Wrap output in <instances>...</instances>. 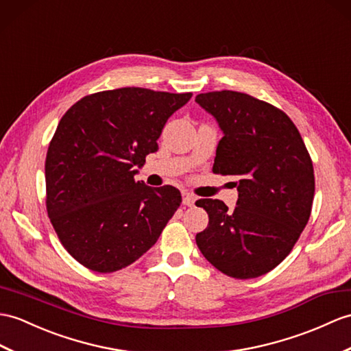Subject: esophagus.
Returning <instances> with one entry per match:
<instances>
[{"instance_id":"obj_1","label":"esophagus","mask_w":351,"mask_h":351,"mask_svg":"<svg viewBox=\"0 0 351 351\" xmlns=\"http://www.w3.org/2000/svg\"><path fill=\"white\" fill-rule=\"evenodd\" d=\"M194 202H195V197L193 194H190V193H186V191H184L182 193V203L185 206H193L194 205Z\"/></svg>"}]
</instances>
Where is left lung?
I'll use <instances>...</instances> for the list:
<instances>
[{"mask_svg": "<svg viewBox=\"0 0 351 351\" xmlns=\"http://www.w3.org/2000/svg\"><path fill=\"white\" fill-rule=\"evenodd\" d=\"M195 101L224 133L213 172L234 176L239 193L233 210L218 199L195 202L209 217L195 243L219 272L257 278L290 254L305 229L315 191L313 160L293 121L272 104L227 89Z\"/></svg>", "mask_w": 351, "mask_h": 351, "instance_id": "obj_1", "label": "left lung"}]
</instances>
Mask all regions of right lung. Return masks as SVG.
<instances>
[{"label": "right lung", "mask_w": 351, "mask_h": 351, "mask_svg": "<svg viewBox=\"0 0 351 351\" xmlns=\"http://www.w3.org/2000/svg\"><path fill=\"white\" fill-rule=\"evenodd\" d=\"M191 95L118 88L85 95L64 113L46 154V209L80 265L119 271L160 238L181 193L134 181L133 167L158 149L169 117Z\"/></svg>", "instance_id": "right-lung-1"}]
</instances>
